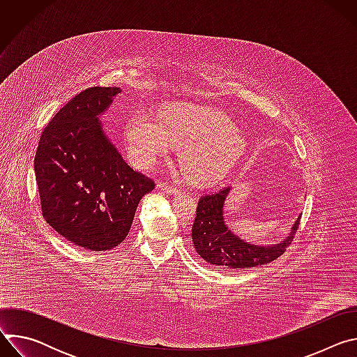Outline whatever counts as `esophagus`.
Listing matches in <instances>:
<instances>
[{
	"label": "esophagus",
	"mask_w": 357,
	"mask_h": 357,
	"mask_svg": "<svg viewBox=\"0 0 357 357\" xmlns=\"http://www.w3.org/2000/svg\"><path fill=\"white\" fill-rule=\"evenodd\" d=\"M158 189L162 190V192H167V193H172V195L179 193V189H178L176 186L169 185V183H167V182H160V183H158Z\"/></svg>",
	"instance_id": "esophagus-1"
}]
</instances>
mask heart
Here are the masks:
<instances>
[{
    "instance_id": "b5f03b06",
    "label": "heart",
    "mask_w": 357,
    "mask_h": 357,
    "mask_svg": "<svg viewBox=\"0 0 357 357\" xmlns=\"http://www.w3.org/2000/svg\"><path fill=\"white\" fill-rule=\"evenodd\" d=\"M130 161L141 169L154 167L178 145L181 164L190 181L212 185L223 179L247 151V138L220 112L174 105L157 117L137 112L124 130Z\"/></svg>"
}]
</instances>
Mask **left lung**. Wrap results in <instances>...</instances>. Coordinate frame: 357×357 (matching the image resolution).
Here are the masks:
<instances>
[{"mask_svg":"<svg viewBox=\"0 0 357 357\" xmlns=\"http://www.w3.org/2000/svg\"><path fill=\"white\" fill-rule=\"evenodd\" d=\"M231 188L205 193L196 208V218L192 226V241L199 256L215 266L218 271L247 270L264 266L278 259L291 244L298 230L301 218L291 227L289 234L277 244H251L231 233L225 222L223 208Z\"/></svg>","mask_w":357,"mask_h":357,"instance_id":"left-lung-1","label":"left lung"}]
</instances>
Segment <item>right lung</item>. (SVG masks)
Returning a JSON list of instances; mask_svg holds the SVG:
<instances>
[{
    "label": "right lung",
    "mask_w": 357,
    "mask_h": 357,
    "mask_svg": "<svg viewBox=\"0 0 357 357\" xmlns=\"http://www.w3.org/2000/svg\"><path fill=\"white\" fill-rule=\"evenodd\" d=\"M119 93L90 87L75 96L43 130L33 162L42 216L90 251L119 245L139 200L155 188L123 160L98 120Z\"/></svg>",
    "instance_id": "obj_1"
}]
</instances>
